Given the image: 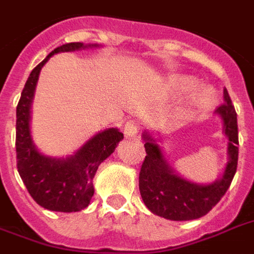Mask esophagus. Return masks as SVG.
I'll use <instances>...</instances> for the list:
<instances>
[{
    "label": "esophagus",
    "mask_w": 254,
    "mask_h": 254,
    "mask_svg": "<svg viewBox=\"0 0 254 254\" xmlns=\"http://www.w3.org/2000/svg\"><path fill=\"white\" fill-rule=\"evenodd\" d=\"M137 133H138V125H137V122L134 121H129L125 124V127H124V134L127 138H132V137H136Z\"/></svg>",
    "instance_id": "obj_1"
}]
</instances>
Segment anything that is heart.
<instances>
[{
    "instance_id": "heart-1",
    "label": "heart",
    "mask_w": 254,
    "mask_h": 254,
    "mask_svg": "<svg viewBox=\"0 0 254 254\" xmlns=\"http://www.w3.org/2000/svg\"><path fill=\"white\" fill-rule=\"evenodd\" d=\"M198 86V80L191 76H174L171 78L168 87H170L172 94H186L194 90ZM215 99V91L208 86H202L199 87L192 95V101H194L195 106L200 109L208 108Z\"/></svg>"
}]
</instances>
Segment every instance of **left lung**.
Wrapping results in <instances>:
<instances>
[{
    "instance_id": "8db88e82",
    "label": "left lung",
    "mask_w": 254,
    "mask_h": 254,
    "mask_svg": "<svg viewBox=\"0 0 254 254\" xmlns=\"http://www.w3.org/2000/svg\"><path fill=\"white\" fill-rule=\"evenodd\" d=\"M215 113L222 118L223 132L229 138V161L222 176L210 185L192 183L179 176L165 160L151 133H142L146 156L138 176V187L145 206L156 215L171 221L198 219L206 215L229 189L237 171L238 127L237 113L226 89L223 90V103Z\"/></svg>"
}]
</instances>
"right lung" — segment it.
<instances>
[{
  "label": "right lung",
  "mask_w": 254,
  "mask_h": 254,
  "mask_svg": "<svg viewBox=\"0 0 254 254\" xmlns=\"http://www.w3.org/2000/svg\"><path fill=\"white\" fill-rule=\"evenodd\" d=\"M98 48L97 44L68 43L58 47L32 69L16 110L17 170L28 192L37 204L51 211L74 213L89 206L94 195L93 178L99 164L106 160L124 138L117 127H110L86 141L65 159L48 157L37 151L31 136V106L43 65L59 52Z\"/></svg>",
  "instance_id": "right-lung-1"
}]
</instances>
